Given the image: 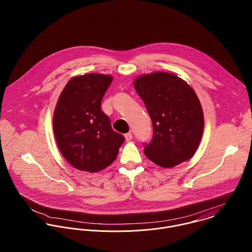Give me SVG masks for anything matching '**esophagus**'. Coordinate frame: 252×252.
Segmentation results:
<instances>
[{
	"mask_svg": "<svg viewBox=\"0 0 252 252\" xmlns=\"http://www.w3.org/2000/svg\"><path fill=\"white\" fill-rule=\"evenodd\" d=\"M125 139H126V141H131L133 139V135L129 132V133L125 134Z\"/></svg>",
	"mask_w": 252,
	"mask_h": 252,
	"instance_id": "34e87169",
	"label": "esophagus"
}]
</instances>
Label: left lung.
I'll list each match as a JSON object with an SVG mask.
<instances>
[{
    "label": "left lung",
    "mask_w": 252,
    "mask_h": 252,
    "mask_svg": "<svg viewBox=\"0 0 252 252\" xmlns=\"http://www.w3.org/2000/svg\"><path fill=\"white\" fill-rule=\"evenodd\" d=\"M135 89L150 116L153 135L145 156L172 168L190 159L204 131V113L195 91L178 75L156 72L138 77Z\"/></svg>",
    "instance_id": "1"
}]
</instances>
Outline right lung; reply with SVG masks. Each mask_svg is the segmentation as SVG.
<instances>
[{"mask_svg": "<svg viewBox=\"0 0 252 252\" xmlns=\"http://www.w3.org/2000/svg\"><path fill=\"white\" fill-rule=\"evenodd\" d=\"M112 81L107 74L72 77L62 91L53 115L58 147L72 167L100 172L117 157L125 138L112 130L102 111V99Z\"/></svg>", "mask_w": 252, "mask_h": 252, "instance_id": "right-lung-1", "label": "right lung"}]
</instances>
